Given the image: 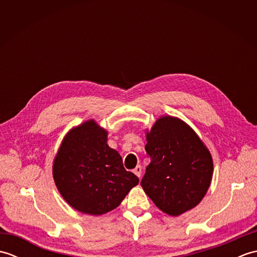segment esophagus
Returning <instances> with one entry per match:
<instances>
[{"label": "esophagus", "instance_id": "obj_1", "mask_svg": "<svg viewBox=\"0 0 257 257\" xmlns=\"http://www.w3.org/2000/svg\"><path fill=\"white\" fill-rule=\"evenodd\" d=\"M134 173L137 176L138 178L141 177V167L140 166H137L135 169H134Z\"/></svg>", "mask_w": 257, "mask_h": 257}]
</instances>
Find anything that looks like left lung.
Masks as SVG:
<instances>
[{"mask_svg": "<svg viewBox=\"0 0 257 257\" xmlns=\"http://www.w3.org/2000/svg\"><path fill=\"white\" fill-rule=\"evenodd\" d=\"M150 165L141 187L161 211L177 216L203 199L213 173L209 150L182 120L161 117L147 134Z\"/></svg>", "mask_w": 257, "mask_h": 257, "instance_id": "1", "label": "left lung"}]
</instances>
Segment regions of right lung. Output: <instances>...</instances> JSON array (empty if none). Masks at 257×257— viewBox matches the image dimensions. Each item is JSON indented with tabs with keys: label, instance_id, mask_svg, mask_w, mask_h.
I'll return each instance as SVG.
<instances>
[{
	"label": "right lung",
	"instance_id": "add662e5",
	"mask_svg": "<svg viewBox=\"0 0 257 257\" xmlns=\"http://www.w3.org/2000/svg\"><path fill=\"white\" fill-rule=\"evenodd\" d=\"M53 177L62 196L74 209L100 215L121 203L139 179L123 168L107 145V133L94 120L70 130L54 160Z\"/></svg>",
	"mask_w": 257,
	"mask_h": 257
}]
</instances>
